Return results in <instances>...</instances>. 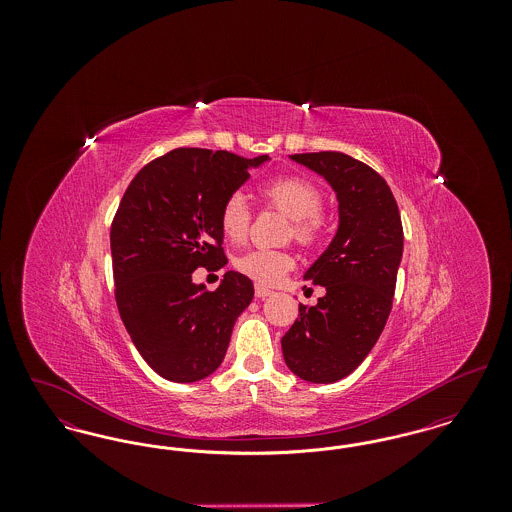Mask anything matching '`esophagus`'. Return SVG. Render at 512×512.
<instances>
[{
    "label": "esophagus",
    "mask_w": 512,
    "mask_h": 512,
    "mask_svg": "<svg viewBox=\"0 0 512 512\" xmlns=\"http://www.w3.org/2000/svg\"><path fill=\"white\" fill-rule=\"evenodd\" d=\"M272 290H268L265 286H255V297H259V299H267L272 295Z\"/></svg>",
    "instance_id": "esophagus-1"
}]
</instances>
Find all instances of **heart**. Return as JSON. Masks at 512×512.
<instances>
[{"instance_id":"1","label":"heart","mask_w":512,"mask_h":512,"mask_svg":"<svg viewBox=\"0 0 512 512\" xmlns=\"http://www.w3.org/2000/svg\"><path fill=\"white\" fill-rule=\"evenodd\" d=\"M261 194L270 205L292 219L293 240L303 245L315 244L322 232V195L317 186L299 176H280L267 182ZM220 230L230 242H244L251 211L244 195H230L220 207ZM236 268L247 278L259 284H276L290 268L293 259L290 253L280 249H253L236 259Z\"/></svg>"}]
</instances>
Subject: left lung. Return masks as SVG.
I'll return each mask as SVG.
<instances>
[{
	"instance_id": "8db88e82",
	"label": "left lung",
	"mask_w": 512,
	"mask_h": 512,
	"mask_svg": "<svg viewBox=\"0 0 512 512\" xmlns=\"http://www.w3.org/2000/svg\"><path fill=\"white\" fill-rule=\"evenodd\" d=\"M290 159L317 172L338 199V230L303 274L326 293L282 338L288 368L301 380L332 384L365 361L390 317L403 226L388 182L338 151L297 153Z\"/></svg>"
}]
</instances>
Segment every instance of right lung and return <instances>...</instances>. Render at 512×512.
Here are the masks:
<instances>
[{
    "instance_id": "right-lung-1",
    "label": "right lung",
    "mask_w": 512,
    "mask_h": 512,
    "mask_svg": "<svg viewBox=\"0 0 512 512\" xmlns=\"http://www.w3.org/2000/svg\"><path fill=\"white\" fill-rule=\"evenodd\" d=\"M268 155L178 147L151 161L122 195L111 226L115 299L130 340L165 380L190 384L219 368L253 282L228 270L217 290L195 268H222L220 207Z\"/></svg>"
}]
</instances>
